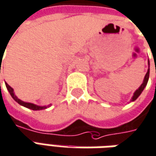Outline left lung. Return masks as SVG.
<instances>
[{
	"mask_svg": "<svg viewBox=\"0 0 156 156\" xmlns=\"http://www.w3.org/2000/svg\"><path fill=\"white\" fill-rule=\"evenodd\" d=\"M150 63V62H149ZM149 76H150V67H149V69H148V72H147L146 75H145V77H144V82H143V83L141 84V86L139 87V89H137L136 91H135L134 94H133V96L132 98L131 101H134L141 94V93L143 92V90L145 88V86L147 85V83H148V80H149Z\"/></svg>",
	"mask_w": 156,
	"mask_h": 156,
	"instance_id": "1",
	"label": "left lung"
}]
</instances>
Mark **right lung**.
<instances>
[{
    "label": "right lung",
    "instance_id": "obj_1",
    "mask_svg": "<svg viewBox=\"0 0 156 156\" xmlns=\"http://www.w3.org/2000/svg\"><path fill=\"white\" fill-rule=\"evenodd\" d=\"M0 71H1V67H0ZM1 73V72H0ZM6 89H8V91H9L10 94L12 95V97L14 99V101H16L19 105H21L23 106H24V107H27V108L31 109L33 111H40V110H43V109H45L48 106H50V105H48V106H39V105H34L32 103H28V102H24V101H21V100H19L18 98H17L13 93V89L9 86L7 83H6Z\"/></svg>",
    "mask_w": 156,
    "mask_h": 156
}]
</instances>
